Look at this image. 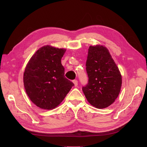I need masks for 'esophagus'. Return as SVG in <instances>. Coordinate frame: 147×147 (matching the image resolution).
Listing matches in <instances>:
<instances>
[{
    "instance_id": "1",
    "label": "esophagus",
    "mask_w": 147,
    "mask_h": 147,
    "mask_svg": "<svg viewBox=\"0 0 147 147\" xmlns=\"http://www.w3.org/2000/svg\"><path fill=\"white\" fill-rule=\"evenodd\" d=\"M73 83H74L75 86H78V81L77 80H73Z\"/></svg>"
}]
</instances>
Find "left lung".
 <instances>
[{"instance_id": "left-lung-1", "label": "left lung", "mask_w": 147, "mask_h": 147, "mask_svg": "<svg viewBox=\"0 0 147 147\" xmlns=\"http://www.w3.org/2000/svg\"><path fill=\"white\" fill-rule=\"evenodd\" d=\"M88 83L82 90L87 100L97 109L112 105L118 97L122 77L109 50L104 45L90 46L86 63Z\"/></svg>"}]
</instances>
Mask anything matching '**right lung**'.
<instances>
[{
  "label": "right lung",
  "instance_id": "1",
  "mask_svg": "<svg viewBox=\"0 0 147 147\" xmlns=\"http://www.w3.org/2000/svg\"><path fill=\"white\" fill-rule=\"evenodd\" d=\"M65 51V48L43 46L34 53L26 66L23 83L26 94L42 109L57 107L74 85L64 77L61 59Z\"/></svg>",
  "mask_w": 147,
  "mask_h": 147
}]
</instances>
